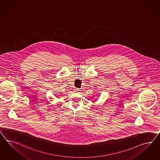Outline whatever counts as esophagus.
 I'll list each match as a JSON object with an SVG mask.
<instances>
[{
    "label": "esophagus",
    "mask_w": 160,
    "mask_h": 160,
    "mask_svg": "<svg viewBox=\"0 0 160 160\" xmlns=\"http://www.w3.org/2000/svg\"><path fill=\"white\" fill-rule=\"evenodd\" d=\"M74 90H75V91H76V92H80V90L78 88H75Z\"/></svg>",
    "instance_id": "obj_1"
}]
</instances>
